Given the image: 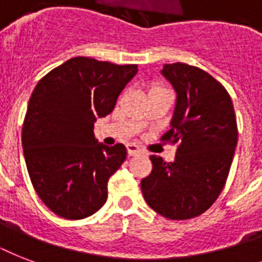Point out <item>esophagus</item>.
I'll use <instances>...</instances> for the list:
<instances>
[{
    "label": "esophagus",
    "instance_id": "obj_1",
    "mask_svg": "<svg viewBox=\"0 0 262 262\" xmlns=\"http://www.w3.org/2000/svg\"><path fill=\"white\" fill-rule=\"evenodd\" d=\"M126 149H127V154L130 156H135V155H139L143 152V149L140 147H137L136 144H127L126 145Z\"/></svg>",
    "mask_w": 262,
    "mask_h": 262
}]
</instances>
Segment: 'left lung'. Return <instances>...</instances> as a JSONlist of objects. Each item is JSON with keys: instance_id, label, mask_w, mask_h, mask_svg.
<instances>
[{"instance_id": "1", "label": "left lung", "mask_w": 262, "mask_h": 262, "mask_svg": "<svg viewBox=\"0 0 262 262\" xmlns=\"http://www.w3.org/2000/svg\"><path fill=\"white\" fill-rule=\"evenodd\" d=\"M162 75L177 91V104L160 140L178 147L171 163L149 158L141 191L159 215L186 220L207 211L226 185L238 141L235 111L227 90L200 68L166 63Z\"/></svg>"}]
</instances>
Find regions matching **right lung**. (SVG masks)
I'll list each match as a JSON object with an SVG mask.
<instances>
[{
  "instance_id": "obj_1",
  "label": "right lung",
  "mask_w": 262,
  "mask_h": 262,
  "mask_svg": "<svg viewBox=\"0 0 262 262\" xmlns=\"http://www.w3.org/2000/svg\"><path fill=\"white\" fill-rule=\"evenodd\" d=\"M137 65L75 57L39 80L23 123L21 144L36 194L55 215L79 220L107 200V182L123 160V144L107 147L94 123L114 110Z\"/></svg>"
}]
</instances>
